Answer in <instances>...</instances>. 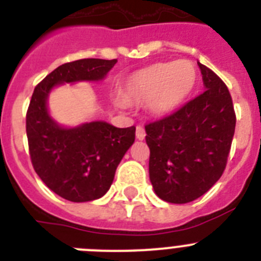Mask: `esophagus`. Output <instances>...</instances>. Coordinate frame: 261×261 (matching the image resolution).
I'll return each mask as SVG.
<instances>
[{"mask_svg": "<svg viewBox=\"0 0 261 261\" xmlns=\"http://www.w3.org/2000/svg\"><path fill=\"white\" fill-rule=\"evenodd\" d=\"M145 136H146V132H145L144 126L138 125L137 128H136V138H137V140H144Z\"/></svg>", "mask_w": 261, "mask_h": 261, "instance_id": "obj_1", "label": "esophagus"}]
</instances>
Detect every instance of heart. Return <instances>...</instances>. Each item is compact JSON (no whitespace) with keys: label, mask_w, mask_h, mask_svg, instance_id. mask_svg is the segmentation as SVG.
I'll return each instance as SVG.
<instances>
[{"label":"heart","mask_w":261,"mask_h":261,"mask_svg":"<svg viewBox=\"0 0 261 261\" xmlns=\"http://www.w3.org/2000/svg\"><path fill=\"white\" fill-rule=\"evenodd\" d=\"M197 70L188 60L158 62L129 75L120 89L125 103H145L150 114L165 117L180 107L197 85Z\"/></svg>","instance_id":"1"}]
</instances>
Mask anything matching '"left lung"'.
Wrapping results in <instances>:
<instances>
[{
  "instance_id": "obj_1",
  "label": "left lung",
  "mask_w": 261,
  "mask_h": 261,
  "mask_svg": "<svg viewBox=\"0 0 261 261\" xmlns=\"http://www.w3.org/2000/svg\"><path fill=\"white\" fill-rule=\"evenodd\" d=\"M197 64L204 93L145 125L154 192L172 204L199 199L216 184L225 171L235 132L229 89L213 70Z\"/></svg>"
}]
</instances>
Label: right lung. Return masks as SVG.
<instances>
[{
    "label": "right lung",
    "instance_id": "right-lung-1",
    "mask_svg": "<svg viewBox=\"0 0 261 261\" xmlns=\"http://www.w3.org/2000/svg\"><path fill=\"white\" fill-rule=\"evenodd\" d=\"M117 62L82 59L56 68L35 87L26 115L29 150L34 170L50 191L73 202L102 197L110 190L120 161L136 137V128L91 121L64 128L49 116L50 90L78 81H100Z\"/></svg>",
    "mask_w": 261,
    "mask_h": 261
}]
</instances>
